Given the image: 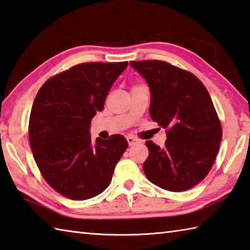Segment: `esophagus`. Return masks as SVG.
Listing matches in <instances>:
<instances>
[{"label": "esophagus", "mask_w": 250, "mask_h": 250, "mask_svg": "<svg viewBox=\"0 0 250 250\" xmlns=\"http://www.w3.org/2000/svg\"><path fill=\"white\" fill-rule=\"evenodd\" d=\"M126 141H128L129 146H133V145H135V144L138 143V140L132 138V137H128V138H126Z\"/></svg>", "instance_id": "34e87169"}]
</instances>
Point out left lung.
I'll return each instance as SVG.
<instances>
[{
    "mask_svg": "<svg viewBox=\"0 0 250 250\" xmlns=\"http://www.w3.org/2000/svg\"><path fill=\"white\" fill-rule=\"evenodd\" d=\"M151 90L149 113L166 130L165 146L146 141V178L169 191L194 187L208 174L219 153L222 125L202 82L161 60L130 61Z\"/></svg>",
    "mask_w": 250,
    "mask_h": 250,
    "instance_id": "1",
    "label": "left lung"
}]
</instances>
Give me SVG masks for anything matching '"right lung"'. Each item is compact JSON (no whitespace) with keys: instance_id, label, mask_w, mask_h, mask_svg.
Listing matches in <instances>:
<instances>
[{"instance_id":"obj_1","label":"right lung","mask_w":250,"mask_h":250,"mask_svg":"<svg viewBox=\"0 0 250 250\" xmlns=\"http://www.w3.org/2000/svg\"><path fill=\"white\" fill-rule=\"evenodd\" d=\"M128 62H87L53 75L31 107L28 134L36 164L51 187L86 200L109 186L128 142L121 134L92 144L89 126Z\"/></svg>"}]
</instances>
